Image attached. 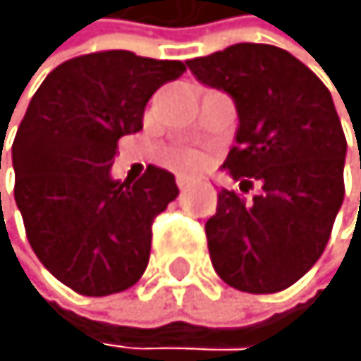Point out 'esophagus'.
I'll return each instance as SVG.
<instances>
[{
  "label": "esophagus",
  "instance_id": "1",
  "mask_svg": "<svg viewBox=\"0 0 361 361\" xmlns=\"http://www.w3.org/2000/svg\"><path fill=\"white\" fill-rule=\"evenodd\" d=\"M175 182H177V186H179V189H186V186H191V182H193V179H191V177H186V175H177V179H175Z\"/></svg>",
  "mask_w": 361,
  "mask_h": 361
}]
</instances>
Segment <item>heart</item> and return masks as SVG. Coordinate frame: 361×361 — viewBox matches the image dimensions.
<instances>
[{
    "mask_svg": "<svg viewBox=\"0 0 361 361\" xmlns=\"http://www.w3.org/2000/svg\"><path fill=\"white\" fill-rule=\"evenodd\" d=\"M205 163V153L193 149V146H182L170 153V165H175L179 170H198Z\"/></svg>",
    "mask_w": 361,
    "mask_h": 361,
    "instance_id": "heart-1",
    "label": "heart"
}]
</instances>
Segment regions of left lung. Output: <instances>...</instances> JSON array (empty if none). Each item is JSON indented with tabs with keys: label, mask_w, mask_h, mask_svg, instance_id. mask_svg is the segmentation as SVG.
Wrapping results in <instances>:
<instances>
[{
	"label": "left lung",
	"mask_w": 361,
	"mask_h": 361,
	"mask_svg": "<svg viewBox=\"0 0 361 361\" xmlns=\"http://www.w3.org/2000/svg\"><path fill=\"white\" fill-rule=\"evenodd\" d=\"M186 66L231 94L238 111L236 146L224 160L238 189L219 191L205 222L212 267L243 293H279L322 257L345 196L348 142L331 92L271 44H231ZM253 183L261 193L245 199Z\"/></svg>",
	"instance_id": "obj_1"
}]
</instances>
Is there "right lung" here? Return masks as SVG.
Returning a JSON list of instances; mask_svg holds the SVG:
<instances>
[{
	"instance_id": "add662e5",
	"label": "right lung",
	"mask_w": 361,
	"mask_h": 361,
	"mask_svg": "<svg viewBox=\"0 0 361 361\" xmlns=\"http://www.w3.org/2000/svg\"><path fill=\"white\" fill-rule=\"evenodd\" d=\"M184 71L123 49L75 56L47 75L20 120L16 205L35 255L75 293L101 298L142 279L151 224L179 189L156 165L137 182L111 179V165L120 139L144 127L158 87Z\"/></svg>"
}]
</instances>
